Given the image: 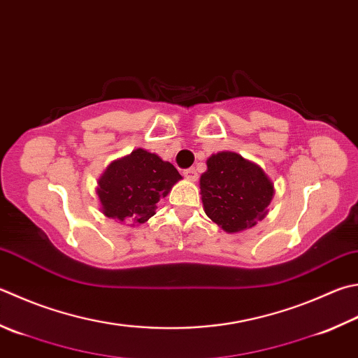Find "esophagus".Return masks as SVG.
<instances>
[{
  "mask_svg": "<svg viewBox=\"0 0 358 358\" xmlns=\"http://www.w3.org/2000/svg\"><path fill=\"white\" fill-rule=\"evenodd\" d=\"M184 176L188 179V180H196L198 179V173L194 168H187V170H184Z\"/></svg>",
  "mask_w": 358,
  "mask_h": 358,
  "instance_id": "obj_1",
  "label": "esophagus"
}]
</instances>
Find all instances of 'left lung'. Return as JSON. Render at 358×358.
Listing matches in <instances>:
<instances>
[{
	"label": "left lung",
	"instance_id": "1",
	"mask_svg": "<svg viewBox=\"0 0 358 358\" xmlns=\"http://www.w3.org/2000/svg\"><path fill=\"white\" fill-rule=\"evenodd\" d=\"M199 188L206 215L227 234L254 227L268 215L274 196V184L263 168L232 151L207 159Z\"/></svg>",
	"mask_w": 358,
	"mask_h": 358
}]
</instances>
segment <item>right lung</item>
Here are the masks:
<instances>
[{"instance_id": "obj_1", "label": "right lung", "mask_w": 358, "mask_h": 358, "mask_svg": "<svg viewBox=\"0 0 358 358\" xmlns=\"http://www.w3.org/2000/svg\"><path fill=\"white\" fill-rule=\"evenodd\" d=\"M182 179L170 162L137 148L110 162L98 179L99 210L129 226L143 224L156 215L157 202Z\"/></svg>"}]
</instances>
